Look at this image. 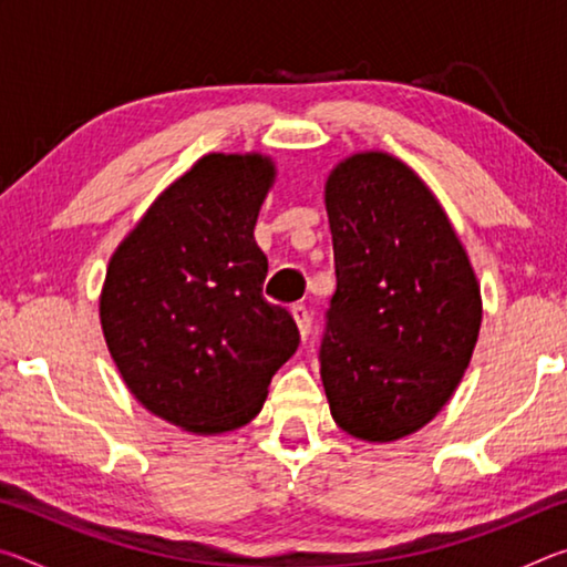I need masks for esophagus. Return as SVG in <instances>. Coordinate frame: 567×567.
<instances>
[{"instance_id":"1","label":"esophagus","mask_w":567,"mask_h":567,"mask_svg":"<svg viewBox=\"0 0 567 567\" xmlns=\"http://www.w3.org/2000/svg\"><path fill=\"white\" fill-rule=\"evenodd\" d=\"M290 312L297 322V330H300L302 338H307V334H310V312H307V307L302 302H297L290 307Z\"/></svg>"}]
</instances>
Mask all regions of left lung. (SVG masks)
Instances as JSON below:
<instances>
[{"label": "left lung", "mask_w": 567, "mask_h": 567, "mask_svg": "<svg viewBox=\"0 0 567 567\" xmlns=\"http://www.w3.org/2000/svg\"><path fill=\"white\" fill-rule=\"evenodd\" d=\"M338 287L320 375L338 425L390 443L433 420L473 358L483 305L433 192L385 152L352 155L324 185Z\"/></svg>", "instance_id": "left-lung-1"}]
</instances>
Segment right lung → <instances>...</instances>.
Here are the masks:
<instances>
[{
  "label": "right lung",
  "mask_w": 567,
  "mask_h": 567,
  "mask_svg": "<svg viewBox=\"0 0 567 567\" xmlns=\"http://www.w3.org/2000/svg\"><path fill=\"white\" fill-rule=\"evenodd\" d=\"M275 167L207 155L162 192L112 255L100 318L112 360L150 412L225 433L260 412L292 358V315L262 297L255 223Z\"/></svg>",
  "instance_id": "1"
}]
</instances>
